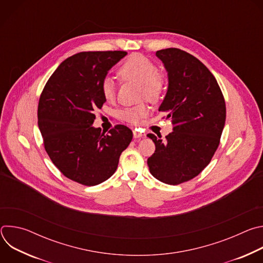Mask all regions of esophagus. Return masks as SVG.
Wrapping results in <instances>:
<instances>
[{
  "instance_id": "obj_1",
  "label": "esophagus",
  "mask_w": 263,
  "mask_h": 263,
  "mask_svg": "<svg viewBox=\"0 0 263 263\" xmlns=\"http://www.w3.org/2000/svg\"><path fill=\"white\" fill-rule=\"evenodd\" d=\"M133 136H134V138H140V137H143L144 134L139 132L137 129H135V130H133Z\"/></svg>"
}]
</instances>
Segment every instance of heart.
<instances>
[{"label": "heart", "instance_id": "heart-1", "mask_svg": "<svg viewBox=\"0 0 263 263\" xmlns=\"http://www.w3.org/2000/svg\"><path fill=\"white\" fill-rule=\"evenodd\" d=\"M119 74L124 80H132L141 84V96L147 100L157 101L164 92L165 81L163 76L157 72L154 62L141 54L130 55L121 65ZM101 92L106 101H114L117 95L115 80L111 77H105L101 82ZM147 114V107L140 104L123 110L122 118L128 122L136 123Z\"/></svg>", "mask_w": 263, "mask_h": 263}]
</instances>
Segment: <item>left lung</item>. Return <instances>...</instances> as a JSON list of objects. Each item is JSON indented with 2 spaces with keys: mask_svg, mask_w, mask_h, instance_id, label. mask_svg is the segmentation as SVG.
I'll return each instance as SVG.
<instances>
[{
  "mask_svg": "<svg viewBox=\"0 0 263 263\" xmlns=\"http://www.w3.org/2000/svg\"><path fill=\"white\" fill-rule=\"evenodd\" d=\"M167 71L168 86L159 111L172 120L173 132L147 134L155 153L147 165L159 181L178 185L198 176L219 144L226 104L216 79L195 56L176 48L156 52Z\"/></svg>",
  "mask_w": 263,
  "mask_h": 263,
  "instance_id": "left-lung-1",
  "label": "left lung"
}]
</instances>
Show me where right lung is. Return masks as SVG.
<instances>
[{
    "mask_svg": "<svg viewBox=\"0 0 263 263\" xmlns=\"http://www.w3.org/2000/svg\"><path fill=\"white\" fill-rule=\"evenodd\" d=\"M127 55L124 51L81 52L65 59L48 80L40 99L39 128L55 166L68 179L98 185L114 175L133 133L117 125L108 134L92 126L95 110L106 102L101 82Z\"/></svg>",
    "mask_w": 263,
    "mask_h": 263,
    "instance_id": "1",
    "label": "right lung"
}]
</instances>
